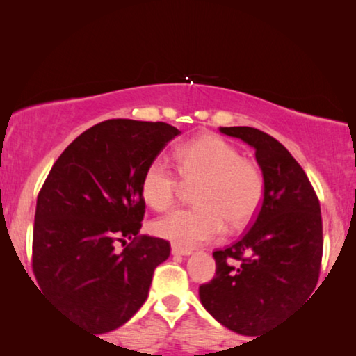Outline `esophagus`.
I'll return each instance as SVG.
<instances>
[{
    "label": "esophagus",
    "instance_id": "34e87169",
    "mask_svg": "<svg viewBox=\"0 0 356 356\" xmlns=\"http://www.w3.org/2000/svg\"><path fill=\"white\" fill-rule=\"evenodd\" d=\"M191 252L193 251L189 250V248L172 245V254H175V256H189V254H191Z\"/></svg>",
    "mask_w": 356,
    "mask_h": 356
}]
</instances>
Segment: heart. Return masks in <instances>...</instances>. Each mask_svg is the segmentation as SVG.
I'll list each match as a JSON object with an SVG mask.
<instances>
[{"mask_svg":"<svg viewBox=\"0 0 356 356\" xmlns=\"http://www.w3.org/2000/svg\"><path fill=\"white\" fill-rule=\"evenodd\" d=\"M177 170L165 157H155L145 168L140 191L155 211L177 201L184 183L197 184V206L175 209L154 223L159 236L183 248L217 240L225 222L240 228L252 218L264 197V173L257 162L241 157L232 143L216 134L201 136L177 150ZM182 178L179 179V177Z\"/></svg>","mask_w":356,"mask_h":356,"instance_id":"b5f03b06","label":"heart"}]
</instances>
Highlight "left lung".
<instances>
[{"label":"left lung","instance_id":"obj_1","mask_svg":"<svg viewBox=\"0 0 356 356\" xmlns=\"http://www.w3.org/2000/svg\"><path fill=\"white\" fill-rule=\"evenodd\" d=\"M220 131L256 150L266 188L245 235L212 252L216 275L199 286V298L227 329L257 335L316 289L323 259V217L305 170L279 140L250 126Z\"/></svg>","mask_w":356,"mask_h":356}]
</instances>
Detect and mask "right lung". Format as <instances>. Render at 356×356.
Instances as JSON below:
<instances>
[{"mask_svg": "<svg viewBox=\"0 0 356 356\" xmlns=\"http://www.w3.org/2000/svg\"><path fill=\"white\" fill-rule=\"evenodd\" d=\"M179 131L162 121L106 120L67 145L37 197L32 270L43 293L82 327L105 334L133 318L170 243L138 235L147 165ZM131 243L121 253L116 242Z\"/></svg>", "mask_w": 356, "mask_h": 356, "instance_id": "1", "label": "right lung"}]
</instances>
